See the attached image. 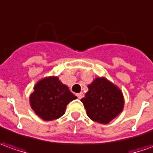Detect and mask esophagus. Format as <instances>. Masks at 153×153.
I'll return each instance as SVG.
<instances>
[{"mask_svg": "<svg viewBox=\"0 0 153 153\" xmlns=\"http://www.w3.org/2000/svg\"><path fill=\"white\" fill-rule=\"evenodd\" d=\"M77 97L79 98V99H81V98L84 97V93H83V92L78 93V94H77Z\"/></svg>", "mask_w": 153, "mask_h": 153, "instance_id": "esophagus-1", "label": "esophagus"}]
</instances>
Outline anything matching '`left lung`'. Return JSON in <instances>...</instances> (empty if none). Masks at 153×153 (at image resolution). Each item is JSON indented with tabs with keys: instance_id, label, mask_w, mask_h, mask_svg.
Segmentation results:
<instances>
[{
	"instance_id": "left-lung-1",
	"label": "left lung",
	"mask_w": 153,
	"mask_h": 153,
	"mask_svg": "<svg viewBox=\"0 0 153 153\" xmlns=\"http://www.w3.org/2000/svg\"><path fill=\"white\" fill-rule=\"evenodd\" d=\"M88 89L81 102L91 120L107 124L122 113L124 107L123 92L106 77H96L88 85Z\"/></svg>"
}]
</instances>
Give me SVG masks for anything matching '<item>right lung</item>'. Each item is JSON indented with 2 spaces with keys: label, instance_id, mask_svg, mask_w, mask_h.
<instances>
[{
  "label": "right lung",
  "instance_id": "1",
  "mask_svg": "<svg viewBox=\"0 0 153 153\" xmlns=\"http://www.w3.org/2000/svg\"><path fill=\"white\" fill-rule=\"evenodd\" d=\"M76 98L58 77L48 76L34 85L29 104L38 117L51 121L61 118L65 113L67 105Z\"/></svg>",
  "mask_w": 153,
  "mask_h": 153
}]
</instances>
